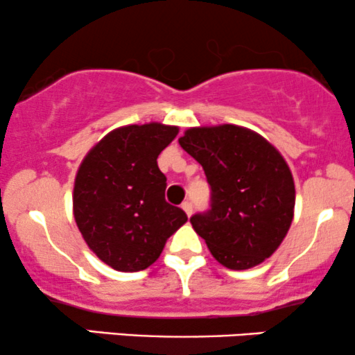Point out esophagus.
Instances as JSON below:
<instances>
[{
    "instance_id": "1",
    "label": "esophagus",
    "mask_w": 355,
    "mask_h": 355,
    "mask_svg": "<svg viewBox=\"0 0 355 355\" xmlns=\"http://www.w3.org/2000/svg\"><path fill=\"white\" fill-rule=\"evenodd\" d=\"M182 209L185 210V214L189 215V217H190L191 211H193V205H191V202H190V200H187V202H183V203H182Z\"/></svg>"
}]
</instances>
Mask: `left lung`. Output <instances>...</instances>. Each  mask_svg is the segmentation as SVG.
<instances>
[{"label":"left lung","instance_id":"obj_1","mask_svg":"<svg viewBox=\"0 0 355 355\" xmlns=\"http://www.w3.org/2000/svg\"><path fill=\"white\" fill-rule=\"evenodd\" d=\"M178 141L210 185V209L190 217L195 232L222 266H259L294 218L295 189L285 160L262 137L235 125L190 128Z\"/></svg>","mask_w":355,"mask_h":355}]
</instances>
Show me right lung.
Segmentation results:
<instances>
[{
  "mask_svg": "<svg viewBox=\"0 0 355 355\" xmlns=\"http://www.w3.org/2000/svg\"><path fill=\"white\" fill-rule=\"evenodd\" d=\"M177 133V126L162 123L123 126L93 146L80 165L73 190L76 225L115 270H145L189 220L165 200L166 177L157 165Z\"/></svg>",
  "mask_w": 355,
  "mask_h": 355,
  "instance_id": "add662e5",
  "label": "right lung"
}]
</instances>
